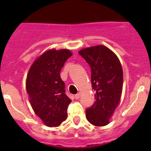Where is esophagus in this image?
Masks as SVG:
<instances>
[{
    "mask_svg": "<svg viewBox=\"0 0 151 151\" xmlns=\"http://www.w3.org/2000/svg\"><path fill=\"white\" fill-rule=\"evenodd\" d=\"M81 97V92H78V94H76L75 95V96H74V98H75L76 99H78L79 98Z\"/></svg>",
    "mask_w": 151,
    "mask_h": 151,
    "instance_id": "obj_1",
    "label": "esophagus"
}]
</instances>
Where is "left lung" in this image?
<instances>
[{
	"instance_id": "obj_1",
	"label": "left lung",
	"mask_w": 151,
	"mask_h": 151,
	"mask_svg": "<svg viewBox=\"0 0 151 151\" xmlns=\"http://www.w3.org/2000/svg\"><path fill=\"white\" fill-rule=\"evenodd\" d=\"M91 67L94 104L86 110V118L95 126L109 124L120 103L123 87V70L117 56L104 45L92 46L79 52Z\"/></svg>"
}]
</instances>
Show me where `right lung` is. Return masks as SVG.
Segmentation results:
<instances>
[{"label": "right lung", "mask_w": 151, "mask_h": 151, "mask_svg": "<svg viewBox=\"0 0 151 151\" xmlns=\"http://www.w3.org/2000/svg\"><path fill=\"white\" fill-rule=\"evenodd\" d=\"M72 55L67 49L46 51L34 61L26 87L33 110L48 127H57L67 118L71 99L66 95L60 71Z\"/></svg>", "instance_id": "right-lung-1"}]
</instances>
